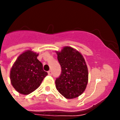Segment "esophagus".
<instances>
[{"label": "esophagus", "instance_id": "34e87169", "mask_svg": "<svg viewBox=\"0 0 120 120\" xmlns=\"http://www.w3.org/2000/svg\"><path fill=\"white\" fill-rule=\"evenodd\" d=\"M48 74H49V75H52V71H51V70H50V71H48Z\"/></svg>", "mask_w": 120, "mask_h": 120}]
</instances>
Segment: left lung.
I'll return each mask as SVG.
<instances>
[{"label":"left lung","mask_w":120,"mask_h":120,"mask_svg":"<svg viewBox=\"0 0 120 120\" xmlns=\"http://www.w3.org/2000/svg\"><path fill=\"white\" fill-rule=\"evenodd\" d=\"M56 54L62 68L60 76L55 80L56 89L66 98H77L83 93L88 83L85 60L79 51L70 47H64Z\"/></svg>","instance_id":"8db88e82"}]
</instances>
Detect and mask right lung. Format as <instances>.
Wrapping results in <instances>:
<instances>
[{
    "label": "right lung",
    "mask_w": 120,
    "mask_h": 120,
    "mask_svg": "<svg viewBox=\"0 0 120 120\" xmlns=\"http://www.w3.org/2000/svg\"><path fill=\"white\" fill-rule=\"evenodd\" d=\"M38 54L27 50L20 55L10 73L13 87L23 95H29L38 88L48 73L43 69V65L37 59Z\"/></svg>",
    "instance_id": "add662e5"
}]
</instances>
